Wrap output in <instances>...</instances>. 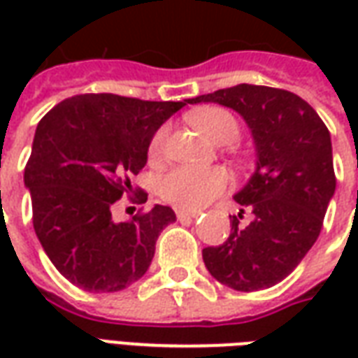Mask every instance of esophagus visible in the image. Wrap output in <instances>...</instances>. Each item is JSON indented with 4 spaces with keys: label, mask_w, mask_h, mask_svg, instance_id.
Here are the masks:
<instances>
[{
    "label": "esophagus",
    "mask_w": 358,
    "mask_h": 358,
    "mask_svg": "<svg viewBox=\"0 0 358 358\" xmlns=\"http://www.w3.org/2000/svg\"><path fill=\"white\" fill-rule=\"evenodd\" d=\"M176 217H178V220H189V218H197V217H199V210L176 209Z\"/></svg>",
    "instance_id": "obj_1"
}]
</instances>
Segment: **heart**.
<instances>
[{
  "label": "heart",
  "mask_w": 358,
  "mask_h": 358,
  "mask_svg": "<svg viewBox=\"0 0 358 358\" xmlns=\"http://www.w3.org/2000/svg\"><path fill=\"white\" fill-rule=\"evenodd\" d=\"M195 128L217 143H234L240 138L241 126L230 110L220 107H205L189 115ZM169 140V126H161L149 141V161L157 163L164 153ZM230 178L222 169H192L176 166L163 176L159 194L163 201L180 209H201L226 192Z\"/></svg>",
  "instance_id": "b5f03b06"
}]
</instances>
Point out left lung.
<instances>
[{
    "label": "left lung",
    "mask_w": 358,
    "mask_h": 358,
    "mask_svg": "<svg viewBox=\"0 0 358 358\" xmlns=\"http://www.w3.org/2000/svg\"><path fill=\"white\" fill-rule=\"evenodd\" d=\"M220 103L238 110L253 132L257 171L236 201L254 213L222 245L203 249V263L220 284L257 292L282 282L303 261L322 230L336 192L328 128L310 105L287 90L238 84L189 103Z\"/></svg>",
    "instance_id": "left-lung-1"
}]
</instances>
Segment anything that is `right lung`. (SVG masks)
Masks as SVG:
<instances>
[{
    "instance_id": "obj_1",
    "label": "right lung",
    "mask_w": 358,
    "mask_h": 358,
    "mask_svg": "<svg viewBox=\"0 0 358 358\" xmlns=\"http://www.w3.org/2000/svg\"><path fill=\"white\" fill-rule=\"evenodd\" d=\"M186 101H145L80 94L57 103L36 128L24 184L32 224L55 268L86 292H120L148 272L171 207L140 209L115 222L118 199L148 201L132 178L148 163L149 141Z\"/></svg>"
}]
</instances>
